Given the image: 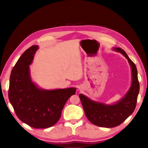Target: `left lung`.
I'll use <instances>...</instances> for the list:
<instances>
[{"mask_svg": "<svg viewBox=\"0 0 148 148\" xmlns=\"http://www.w3.org/2000/svg\"><path fill=\"white\" fill-rule=\"evenodd\" d=\"M114 49L122 53L127 58L131 66L132 83L127 95L114 105H106L94 102L83 94L79 95L84 113L88 120L97 126L106 128L118 126L132 114L136 107L140 87L136 65L123 49L120 48H115Z\"/></svg>", "mask_w": 148, "mask_h": 148, "instance_id": "8db88e82", "label": "left lung"}]
</instances>
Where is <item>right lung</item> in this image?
Returning a JSON list of instances; mask_svg holds the SVG:
<instances>
[{
  "mask_svg": "<svg viewBox=\"0 0 148 148\" xmlns=\"http://www.w3.org/2000/svg\"><path fill=\"white\" fill-rule=\"evenodd\" d=\"M38 46L28 48L12 68L9 80V100L18 118L35 128L52 127L58 122L67 100L76 88L45 90L31 81L29 65Z\"/></svg>",
  "mask_w": 148,
  "mask_h": 148,
  "instance_id": "right-lung-1",
  "label": "right lung"
}]
</instances>
